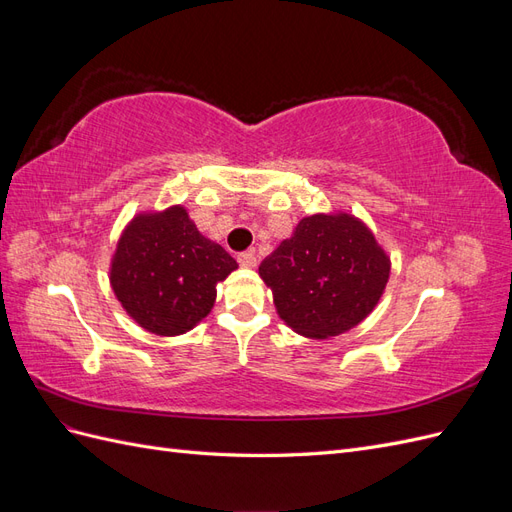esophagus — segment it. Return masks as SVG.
<instances>
[{"mask_svg":"<svg viewBox=\"0 0 512 512\" xmlns=\"http://www.w3.org/2000/svg\"><path fill=\"white\" fill-rule=\"evenodd\" d=\"M237 260H239V265H241V267H247V269H252V267H256V254H254L252 250H247V252H241V254L237 256Z\"/></svg>","mask_w":512,"mask_h":512,"instance_id":"obj_1","label":"esophagus"}]
</instances>
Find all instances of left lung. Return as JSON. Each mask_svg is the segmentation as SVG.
<instances>
[{"label":"left lung","mask_w":512,"mask_h":512,"mask_svg":"<svg viewBox=\"0 0 512 512\" xmlns=\"http://www.w3.org/2000/svg\"><path fill=\"white\" fill-rule=\"evenodd\" d=\"M277 314L305 337L356 327L380 301L391 262L369 228L352 215H309L260 262Z\"/></svg>","instance_id":"1"}]
</instances>
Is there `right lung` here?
Instances as JSON below:
<instances>
[{
    "instance_id": "1",
    "label": "right lung",
    "mask_w": 512,
    "mask_h": 512,
    "mask_svg": "<svg viewBox=\"0 0 512 512\" xmlns=\"http://www.w3.org/2000/svg\"><path fill=\"white\" fill-rule=\"evenodd\" d=\"M237 269L222 245L200 235L183 207L138 215L119 239L111 284L123 309L156 335H179L215 303V284Z\"/></svg>"
}]
</instances>
